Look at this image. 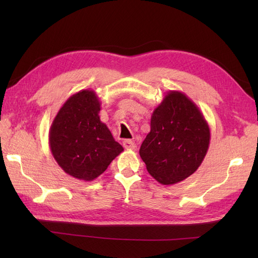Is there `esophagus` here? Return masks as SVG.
Returning <instances> with one entry per match:
<instances>
[{
  "label": "esophagus",
  "mask_w": 258,
  "mask_h": 258,
  "mask_svg": "<svg viewBox=\"0 0 258 258\" xmlns=\"http://www.w3.org/2000/svg\"><path fill=\"white\" fill-rule=\"evenodd\" d=\"M123 146H124V149H126V150H134L136 147L134 142L131 141V140L123 141Z\"/></svg>",
  "instance_id": "esophagus-1"
}]
</instances>
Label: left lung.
I'll return each mask as SVG.
<instances>
[{"label": "left lung", "instance_id": "1", "mask_svg": "<svg viewBox=\"0 0 258 258\" xmlns=\"http://www.w3.org/2000/svg\"><path fill=\"white\" fill-rule=\"evenodd\" d=\"M210 140V126L196 104L183 92L169 91L152 114L140 155L158 183L176 184L201 166Z\"/></svg>", "mask_w": 258, "mask_h": 258}]
</instances>
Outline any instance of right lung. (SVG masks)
<instances>
[{
	"label": "right lung",
	"mask_w": 258,
	"mask_h": 258,
	"mask_svg": "<svg viewBox=\"0 0 258 258\" xmlns=\"http://www.w3.org/2000/svg\"><path fill=\"white\" fill-rule=\"evenodd\" d=\"M101 102L93 90L70 96L54 117L48 143L54 160L76 179L91 182L124 151L100 118Z\"/></svg>",
	"instance_id": "obj_1"
}]
</instances>
